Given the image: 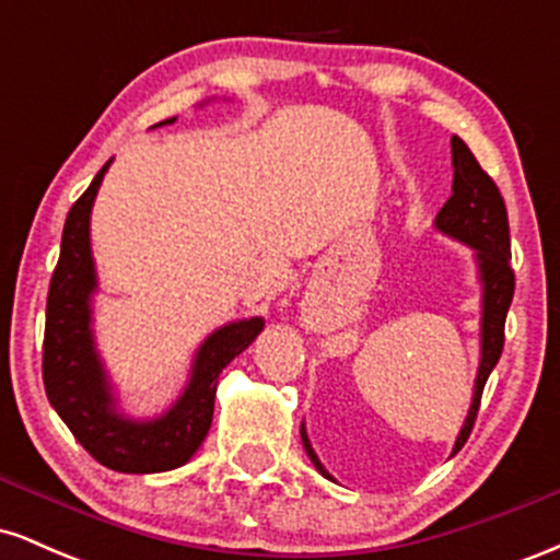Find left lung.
I'll return each instance as SVG.
<instances>
[{
    "mask_svg": "<svg viewBox=\"0 0 560 560\" xmlns=\"http://www.w3.org/2000/svg\"><path fill=\"white\" fill-rule=\"evenodd\" d=\"M453 197L442 205L436 213L434 226L442 234L453 236V240L468 244L477 253L479 281H481V358L477 382H474V397L468 416L460 427L458 440L453 445V455L466 445L468 434H471L474 421H477L481 392H485L487 378L500 361L505 342V316L513 300V287H516V276L511 268V234H508V213L505 202L500 197V189L494 182L481 171L477 158L466 147L460 137H453ZM302 445H305L307 458L318 468L320 477L331 479L324 464L318 460L316 450L311 447L307 440L305 423L300 427Z\"/></svg>",
    "mask_w": 560,
    "mask_h": 560,
    "instance_id": "1",
    "label": "left lung"
}]
</instances>
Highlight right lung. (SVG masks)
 Segmentation results:
<instances>
[{"instance_id":"add662e5","label":"right lung","mask_w":560,"mask_h":560,"mask_svg":"<svg viewBox=\"0 0 560 560\" xmlns=\"http://www.w3.org/2000/svg\"><path fill=\"white\" fill-rule=\"evenodd\" d=\"M176 118L163 120L173 124ZM113 160L102 165L89 189L75 199L66 218L60 260L49 281L47 326H44V389L83 450L102 466L120 474H158L184 466L213 421L218 376L255 342L260 316L221 326L199 345L189 382L176 402L152 421L128 419L94 347L92 294L96 271L89 242V218L96 191Z\"/></svg>"}]
</instances>
